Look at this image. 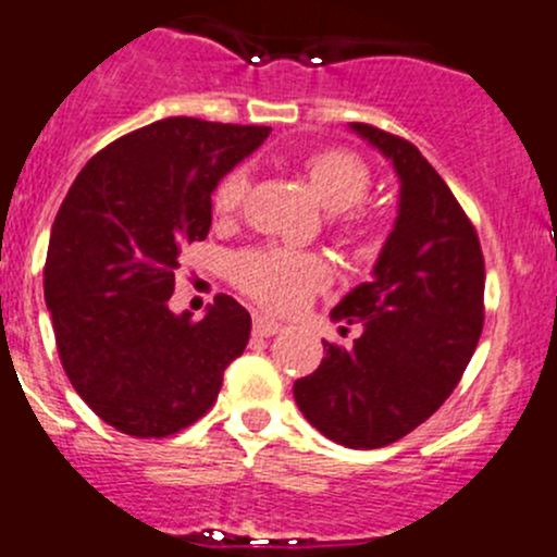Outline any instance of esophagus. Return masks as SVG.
I'll use <instances>...</instances> for the list:
<instances>
[{
  "mask_svg": "<svg viewBox=\"0 0 557 557\" xmlns=\"http://www.w3.org/2000/svg\"><path fill=\"white\" fill-rule=\"evenodd\" d=\"M277 332H283V323H277L269 315H256L252 318V334L256 337H274Z\"/></svg>",
  "mask_w": 557,
  "mask_h": 557,
  "instance_id": "obj_1",
  "label": "esophagus"
}]
</instances>
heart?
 Returning a JSON list of instances; mask_svg holds the SVG:
<instances>
[{"instance_id": "heart-1", "label": "heart", "mask_w": 557, "mask_h": 557, "mask_svg": "<svg viewBox=\"0 0 557 557\" xmlns=\"http://www.w3.org/2000/svg\"><path fill=\"white\" fill-rule=\"evenodd\" d=\"M310 185L329 212L354 209L370 190V171L356 154L329 149L307 163ZM250 169L228 171L214 190V209L231 214L245 201ZM234 283L269 310H296L329 280L326 263L294 250H247L231 261Z\"/></svg>"}]
</instances>
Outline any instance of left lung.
Instances as JSON below:
<instances>
[{"label":"left lung","mask_w":557,"mask_h":557,"mask_svg":"<svg viewBox=\"0 0 557 557\" xmlns=\"http://www.w3.org/2000/svg\"><path fill=\"white\" fill-rule=\"evenodd\" d=\"M348 127L392 163L397 218L370 283L332 310V321L361 326L354 348L323 343L326 356L294 397L329 441L381 449L428 422L460 383L484 323V258L471 220L413 144Z\"/></svg>","instance_id":"left-lung-1"}]
</instances>
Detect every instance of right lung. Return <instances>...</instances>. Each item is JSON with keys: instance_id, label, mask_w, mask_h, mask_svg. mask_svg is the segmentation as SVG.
Wrapping results in <instances>:
<instances>
[{"instance_id": "obj_1", "label": "right lung", "mask_w": 557, "mask_h": 557, "mask_svg": "<svg viewBox=\"0 0 557 557\" xmlns=\"http://www.w3.org/2000/svg\"><path fill=\"white\" fill-rule=\"evenodd\" d=\"M269 127L171 116L84 165L48 242L42 290L59 359L102 422L133 438L190 428L250 339V312L214 296L201 321L171 312L180 252L203 242L212 193Z\"/></svg>"}]
</instances>
